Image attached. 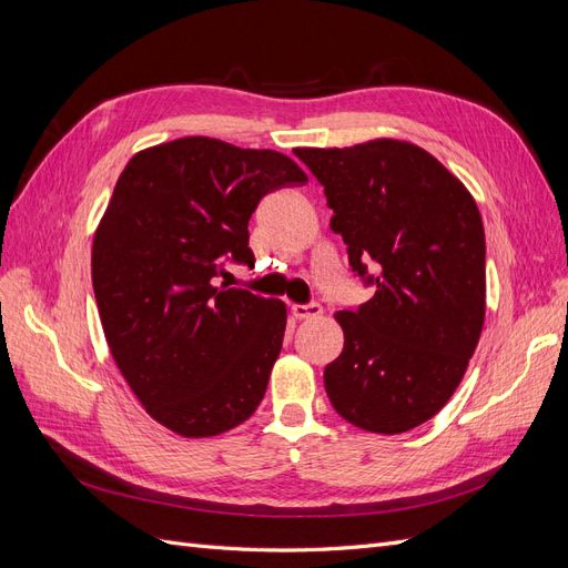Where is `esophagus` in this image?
I'll return each mask as SVG.
<instances>
[{
  "label": "esophagus",
  "mask_w": 568,
  "mask_h": 568,
  "mask_svg": "<svg viewBox=\"0 0 568 568\" xmlns=\"http://www.w3.org/2000/svg\"><path fill=\"white\" fill-rule=\"evenodd\" d=\"M291 313H294L296 320H313L322 315V305L320 303H294L291 305Z\"/></svg>",
  "instance_id": "34e87169"
}]
</instances>
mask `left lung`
<instances>
[{
  "mask_svg": "<svg viewBox=\"0 0 568 568\" xmlns=\"http://www.w3.org/2000/svg\"><path fill=\"white\" fill-rule=\"evenodd\" d=\"M324 186L332 230L374 296L336 313L343 351L324 367L338 415L405 434L453 398L486 320V234L469 189L417 144L294 149ZM374 275L366 274V265Z\"/></svg>",
  "mask_w": 568,
  "mask_h": 568,
  "instance_id": "1",
  "label": "left lung"
}]
</instances>
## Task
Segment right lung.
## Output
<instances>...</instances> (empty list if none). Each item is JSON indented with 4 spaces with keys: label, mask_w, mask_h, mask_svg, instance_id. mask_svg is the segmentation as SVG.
<instances>
[{
    "label": "right lung",
    "mask_w": 568,
    "mask_h": 568,
    "mask_svg": "<svg viewBox=\"0 0 568 568\" xmlns=\"http://www.w3.org/2000/svg\"><path fill=\"white\" fill-rule=\"evenodd\" d=\"M307 175L272 149L182 136L134 153L94 232L92 284L120 374L149 415L184 438L225 434L261 405L286 305L217 286L253 265L261 199Z\"/></svg>",
    "instance_id": "add662e5"
}]
</instances>
